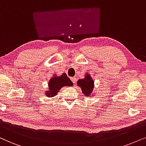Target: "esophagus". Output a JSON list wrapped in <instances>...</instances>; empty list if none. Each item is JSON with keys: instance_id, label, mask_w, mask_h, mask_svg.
I'll return each mask as SVG.
<instances>
[{"instance_id": "esophagus-1", "label": "esophagus", "mask_w": 146, "mask_h": 146, "mask_svg": "<svg viewBox=\"0 0 146 146\" xmlns=\"http://www.w3.org/2000/svg\"><path fill=\"white\" fill-rule=\"evenodd\" d=\"M71 80L72 81V82H73V83H76V77H71Z\"/></svg>"}]
</instances>
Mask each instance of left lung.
<instances>
[{
    "label": "left lung",
    "mask_w": 146,
    "mask_h": 146,
    "mask_svg": "<svg viewBox=\"0 0 146 146\" xmlns=\"http://www.w3.org/2000/svg\"><path fill=\"white\" fill-rule=\"evenodd\" d=\"M77 85L81 87L82 92L85 96H91L92 93L93 87H94V83L91 79L90 75L87 74L84 79H79L77 81Z\"/></svg>",
    "instance_id": "8db88e82"
}]
</instances>
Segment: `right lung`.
<instances>
[{
    "mask_svg": "<svg viewBox=\"0 0 146 146\" xmlns=\"http://www.w3.org/2000/svg\"><path fill=\"white\" fill-rule=\"evenodd\" d=\"M73 83L70 80L65 73H63L61 76L54 77L50 79L48 82V89L49 91L46 93V96L53 97L57 95L61 88L64 86H72Z\"/></svg>",
    "mask_w": 146,
    "mask_h": 146,
    "instance_id": "right-lung-1",
    "label": "right lung"
}]
</instances>
